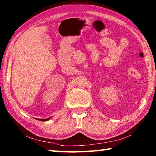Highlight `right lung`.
Returning a JSON list of instances; mask_svg holds the SVG:
<instances>
[{
	"mask_svg": "<svg viewBox=\"0 0 156 156\" xmlns=\"http://www.w3.org/2000/svg\"><path fill=\"white\" fill-rule=\"evenodd\" d=\"M50 118H51V117H49V118H46V119H37V120H41V121H47V120H49Z\"/></svg>",
	"mask_w": 156,
	"mask_h": 156,
	"instance_id": "add662e5",
	"label": "right lung"
}]
</instances>
